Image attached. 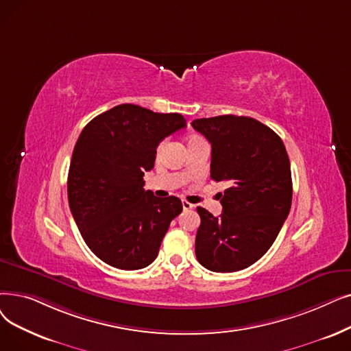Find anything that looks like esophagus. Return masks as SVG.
Instances as JSON below:
<instances>
[{
  "label": "esophagus",
  "mask_w": 351,
  "mask_h": 351,
  "mask_svg": "<svg viewBox=\"0 0 351 351\" xmlns=\"http://www.w3.org/2000/svg\"><path fill=\"white\" fill-rule=\"evenodd\" d=\"M182 208H184V210H189V209L193 208V205L188 201H182Z\"/></svg>",
  "instance_id": "34e87169"
}]
</instances>
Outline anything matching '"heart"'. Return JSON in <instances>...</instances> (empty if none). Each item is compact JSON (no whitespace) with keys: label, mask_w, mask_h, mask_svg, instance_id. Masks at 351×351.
Instances as JSON below:
<instances>
[{"label":"heart","mask_w":351,"mask_h":351,"mask_svg":"<svg viewBox=\"0 0 351 351\" xmlns=\"http://www.w3.org/2000/svg\"><path fill=\"white\" fill-rule=\"evenodd\" d=\"M192 139H196V138H192Z\"/></svg>","instance_id":"heart-1"}]
</instances>
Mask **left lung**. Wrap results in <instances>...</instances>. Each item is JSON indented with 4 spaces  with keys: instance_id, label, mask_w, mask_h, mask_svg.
<instances>
[{
    "instance_id": "8db88e82",
    "label": "left lung",
    "mask_w": 351,
    "mask_h": 351,
    "mask_svg": "<svg viewBox=\"0 0 351 351\" xmlns=\"http://www.w3.org/2000/svg\"><path fill=\"white\" fill-rule=\"evenodd\" d=\"M212 145L210 178L228 182L222 213L197 206L195 252L215 272L248 268L269 250L293 199L291 167L280 136L252 117L223 114L192 121Z\"/></svg>"
}]
</instances>
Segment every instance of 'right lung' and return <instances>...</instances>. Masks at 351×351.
<instances>
[{
  "label": "right lung",
  "mask_w": 351,
  "mask_h": 351,
  "mask_svg": "<svg viewBox=\"0 0 351 351\" xmlns=\"http://www.w3.org/2000/svg\"><path fill=\"white\" fill-rule=\"evenodd\" d=\"M185 126L179 113L126 103L96 116L80 133L69 169V205L103 263L130 271L155 261L182 202L145 191L143 176L154 169L158 145Z\"/></svg>",
  "instance_id": "obj_1"
}]
</instances>
